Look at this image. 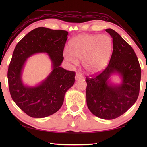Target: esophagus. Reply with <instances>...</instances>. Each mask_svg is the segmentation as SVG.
<instances>
[{
  "mask_svg": "<svg viewBox=\"0 0 147 147\" xmlns=\"http://www.w3.org/2000/svg\"><path fill=\"white\" fill-rule=\"evenodd\" d=\"M83 76H82V74L81 73H76V76H75V80H78L80 79H82Z\"/></svg>",
  "mask_w": 147,
  "mask_h": 147,
  "instance_id": "1",
  "label": "esophagus"
}]
</instances>
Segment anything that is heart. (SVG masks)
Segmentation results:
<instances>
[{"mask_svg":"<svg viewBox=\"0 0 147 147\" xmlns=\"http://www.w3.org/2000/svg\"><path fill=\"white\" fill-rule=\"evenodd\" d=\"M113 43L107 35L82 34L69 42V53L65 51L64 57L72 64L82 61L83 67L89 74L101 71L111 57Z\"/></svg>","mask_w":147,"mask_h":147,"instance_id":"1","label":"heart"}]
</instances>
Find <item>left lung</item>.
Listing matches in <instances>:
<instances>
[{"label":"left lung","instance_id":"obj_1","mask_svg":"<svg viewBox=\"0 0 147 147\" xmlns=\"http://www.w3.org/2000/svg\"><path fill=\"white\" fill-rule=\"evenodd\" d=\"M112 38L113 51L109 63L98 75L86 77V96L89 110L103 119L117 118L128 110L138 97L141 68L133 48L112 29H106ZM120 77L119 84L111 76Z\"/></svg>","mask_w":147,"mask_h":147}]
</instances>
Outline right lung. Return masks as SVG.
Instances as JSON below:
<instances>
[{
  "instance_id": "obj_1",
  "label": "right lung",
  "mask_w": 147,
  "mask_h": 147,
  "mask_svg": "<svg viewBox=\"0 0 147 147\" xmlns=\"http://www.w3.org/2000/svg\"><path fill=\"white\" fill-rule=\"evenodd\" d=\"M67 35L66 31L39 27L31 31L16 46L7 73L9 91L16 104L30 117L43 118L57 112L65 93L74 85L75 73L60 66ZM41 53L48 55L51 72L35 86L24 84L22 74L27 58Z\"/></svg>"
}]
</instances>
